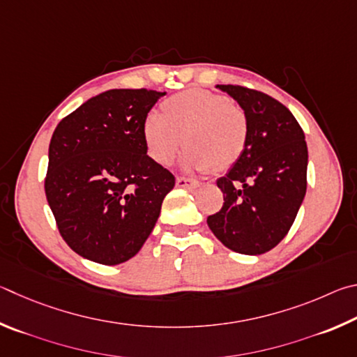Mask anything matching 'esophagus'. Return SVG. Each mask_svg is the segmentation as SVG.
Instances as JSON below:
<instances>
[{"label": "esophagus", "mask_w": 357, "mask_h": 357, "mask_svg": "<svg viewBox=\"0 0 357 357\" xmlns=\"http://www.w3.org/2000/svg\"><path fill=\"white\" fill-rule=\"evenodd\" d=\"M175 183H177L178 188H196V186H199L197 180H192L188 177H177Z\"/></svg>", "instance_id": "1"}]
</instances>
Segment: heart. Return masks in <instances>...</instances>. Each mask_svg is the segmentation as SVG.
I'll use <instances>...</instances> for the list:
<instances>
[{
    "label": "heart",
    "instance_id": "1",
    "mask_svg": "<svg viewBox=\"0 0 357 357\" xmlns=\"http://www.w3.org/2000/svg\"><path fill=\"white\" fill-rule=\"evenodd\" d=\"M183 166L196 171L232 167L245 153L248 117L227 97L205 89L175 93L161 103V116L149 114L142 122V139L150 158L169 165L183 146Z\"/></svg>",
    "mask_w": 357,
    "mask_h": 357
}]
</instances>
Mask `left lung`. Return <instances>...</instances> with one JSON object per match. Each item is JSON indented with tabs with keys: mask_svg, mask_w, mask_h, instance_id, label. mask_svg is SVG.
<instances>
[{
	"mask_svg": "<svg viewBox=\"0 0 357 357\" xmlns=\"http://www.w3.org/2000/svg\"><path fill=\"white\" fill-rule=\"evenodd\" d=\"M248 117L245 153L218 178L224 204L207 218L211 232L235 252L271 251L289 234L307 188V144L289 108L264 92L216 84Z\"/></svg>",
	"mask_w": 357,
	"mask_h": 357,
	"instance_id": "obj_1",
	"label": "left lung"
}]
</instances>
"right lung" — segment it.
I'll use <instances>...</instances> for the list:
<instances>
[{"mask_svg": "<svg viewBox=\"0 0 357 357\" xmlns=\"http://www.w3.org/2000/svg\"><path fill=\"white\" fill-rule=\"evenodd\" d=\"M166 92L111 89L58 123L45 195L59 234L81 257L119 265L139 252L174 175L147 155L142 122Z\"/></svg>", "mask_w": 357, "mask_h": 357, "instance_id": "add662e5", "label": "right lung"}]
</instances>
